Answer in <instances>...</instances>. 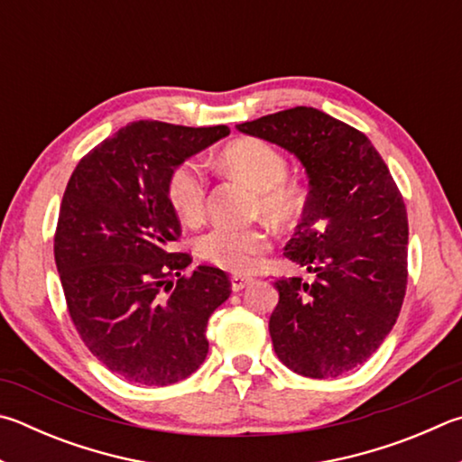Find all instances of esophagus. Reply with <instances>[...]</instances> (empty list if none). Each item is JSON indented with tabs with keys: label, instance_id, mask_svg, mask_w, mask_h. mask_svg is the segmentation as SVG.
<instances>
[{
	"label": "esophagus",
	"instance_id": "1",
	"mask_svg": "<svg viewBox=\"0 0 462 462\" xmlns=\"http://www.w3.org/2000/svg\"><path fill=\"white\" fill-rule=\"evenodd\" d=\"M250 282H253V279H248V276H240V274H234L232 279H230V284H232V291L234 292L246 289Z\"/></svg>",
	"mask_w": 462,
	"mask_h": 462
}]
</instances>
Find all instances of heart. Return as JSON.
<instances>
[{"label":"heart","instance_id":"heart-1","mask_svg":"<svg viewBox=\"0 0 462 462\" xmlns=\"http://www.w3.org/2000/svg\"><path fill=\"white\" fill-rule=\"evenodd\" d=\"M220 165L256 189V209L276 224H291L303 214L305 191L289 178V163L279 149L263 139H238L222 151ZM167 199L181 222L202 220L206 175L196 162H183L167 178ZM268 248L260 228L216 226L198 240V254L226 271L246 273Z\"/></svg>","mask_w":462,"mask_h":462}]
</instances>
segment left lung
<instances>
[{"mask_svg": "<svg viewBox=\"0 0 462 462\" xmlns=\"http://www.w3.org/2000/svg\"><path fill=\"white\" fill-rule=\"evenodd\" d=\"M295 155L309 196L284 256L315 274L274 282V354L299 375L337 377L392 331L408 282V216L388 165L362 131L313 106L236 125Z\"/></svg>", "mask_w": 462, "mask_h": 462, "instance_id": "1", "label": "left lung"}]
</instances>
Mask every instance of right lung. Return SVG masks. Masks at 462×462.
Here are the masks:
<instances>
[{
	"mask_svg": "<svg viewBox=\"0 0 462 462\" xmlns=\"http://www.w3.org/2000/svg\"><path fill=\"white\" fill-rule=\"evenodd\" d=\"M228 133L131 123L82 157L66 186L54 236L66 305L90 354L123 380L170 385L208 356V319L230 281L206 264L181 274L191 256L171 253L181 228L167 178Z\"/></svg>",
	"mask_w": 462,
	"mask_h": 462,
	"instance_id": "1",
	"label": "right lung"
}]
</instances>
